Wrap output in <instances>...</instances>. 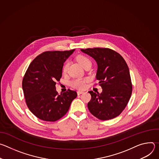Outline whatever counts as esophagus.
<instances>
[{
    "label": "esophagus",
    "instance_id": "obj_1",
    "mask_svg": "<svg viewBox=\"0 0 159 159\" xmlns=\"http://www.w3.org/2000/svg\"><path fill=\"white\" fill-rule=\"evenodd\" d=\"M84 93V92L82 91V90H78V91H77V94H78V95H80V94H83Z\"/></svg>",
    "mask_w": 159,
    "mask_h": 159
}]
</instances>
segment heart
I'll return each mask as SVG.
<instances>
[{"label":"heart","mask_w":159,"mask_h":159,"mask_svg":"<svg viewBox=\"0 0 159 159\" xmlns=\"http://www.w3.org/2000/svg\"><path fill=\"white\" fill-rule=\"evenodd\" d=\"M77 60L78 62L84 67L87 65H91V61L90 60L89 58L84 55H79L77 57ZM69 62H66L63 66V72L65 73L67 70L68 66H69ZM87 82L86 79H77L72 81L71 84L74 87L77 89H83L85 85V82Z\"/></svg>","instance_id":"heart-1"}]
</instances>
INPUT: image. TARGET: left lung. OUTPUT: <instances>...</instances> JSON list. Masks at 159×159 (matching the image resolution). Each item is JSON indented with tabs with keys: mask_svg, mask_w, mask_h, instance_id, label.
Listing matches in <instances>:
<instances>
[{
	"mask_svg": "<svg viewBox=\"0 0 159 159\" xmlns=\"http://www.w3.org/2000/svg\"><path fill=\"white\" fill-rule=\"evenodd\" d=\"M80 50L96 61V79L102 89L101 94L89 92L92 97L87 104L89 111L101 120L117 117L126 106L132 93L129 70L125 60L109 48Z\"/></svg>",
	"mask_w": 159,
	"mask_h": 159,
	"instance_id": "left-lung-1",
	"label": "left lung"
}]
</instances>
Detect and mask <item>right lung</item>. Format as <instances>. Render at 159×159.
I'll return each instance as SVG.
<instances>
[{
    "label": "right lung",
    "instance_id": "add662e5",
    "mask_svg": "<svg viewBox=\"0 0 159 159\" xmlns=\"http://www.w3.org/2000/svg\"><path fill=\"white\" fill-rule=\"evenodd\" d=\"M74 51L43 52L28 68L22 84L26 102L33 114L41 120L60 119L77 96L70 89L58 94L55 86L61 77L63 63Z\"/></svg>",
    "mask_w": 159,
    "mask_h": 159
}]
</instances>
